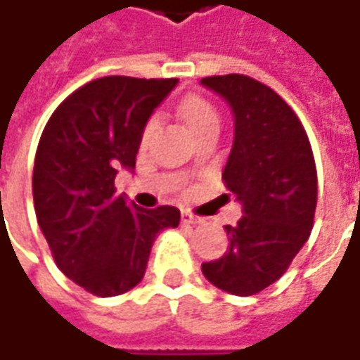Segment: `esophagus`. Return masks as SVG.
<instances>
[{
  "instance_id": "obj_1",
  "label": "esophagus",
  "mask_w": 360,
  "mask_h": 360,
  "mask_svg": "<svg viewBox=\"0 0 360 360\" xmlns=\"http://www.w3.org/2000/svg\"><path fill=\"white\" fill-rule=\"evenodd\" d=\"M181 221H183L185 225H199V223H203V219L195 217L189 211H183V213H181Z\"/></svg>"
}]
</instances>
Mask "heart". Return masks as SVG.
<instances>
[{
    "label": "heart",
    "mask_w": 360,
    "mask_h": 360,
    "mask_svg": "<svg viewBox=\"0 0 360 360\" xmlns=\"http://www.w3.org/2000/svg\"><path fill=\"white\" fill-rule=\"evenodd\" d=\"M181 119L185 121V125L189 127L193 135L197 131L205 129V127H211V125H219V115L215 111V107L211 105L209 101H205L203 97H197L191 95L187 99H183L179 105ZM153 127V121H149L147 131Z\"/></svg>",
    "instance_id": "b5f03b06"
}]
</instances>
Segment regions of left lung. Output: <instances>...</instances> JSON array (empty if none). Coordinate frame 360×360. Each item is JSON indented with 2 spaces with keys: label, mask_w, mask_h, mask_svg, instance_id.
Masks as SVG:
<instances>
[{
  "label": "left lung",
  "mask_w": 360,
  "mask_h": 360,
  "mask_svg": "<svg viewBox=\"0 0 360 360\" xmlns=\"http://www.w3.org/2000/svg\"><path fill=\"white\" fill-rule=\"evenodd\" d=\"M233 113V145L223 181L241 205L225 225L229 249L203 263L205 279L231 295H255L281 279L313 229L316 169L311 143L292 109L247 75L205 77Z\"/></svg>",
  "instance_id": "1"
}]
</instances>
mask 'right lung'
Instances as JSON below:
<instances>
[{
	"label": "right lung",
	"instance_id": "1",
	"mask_svg": "<svg viewBox=\"0 0 360 360\" xmlns=\"http://www.w3.org/2000/svg\"><path fill=\"white\" fill-rule=\"evenodd\" d=\"M177 79L111 75L79 87L45 125L33 165L39 229L61 273L97 297L139 285L157 233L179 225L175 207L141 209L115 195L133 171L143 131Z\"/></svg>",
	"mask_w": 360,
	"mask_h": 360
}]
</instances>
